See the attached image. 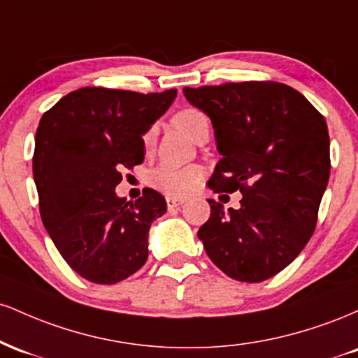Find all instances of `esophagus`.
<instances>
[{"instance_id": "1", "label": "esophagus", "mask_w": 358, "mask_h": 358, "mask_svg": "<svg viewBox=\"0 0 358 358\" xmlns=\"http://www.w3.org/2000/svg\"><path fill=\"white\" fill-rule=\"evenodd\" d=\"M185 200L183 199H178V196H166V205L168 208H176L180 207V205H183Z\"/></svg>"}]
</instances>
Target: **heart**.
I'll return each mask as SVG.
<instances>
[{
    "instance_id": "obj_1",
    "label": "heart",
    "mask_w": 358,
    "mask_h": 358,
    "mask_svg": "<svg viewBox=\"0 0 358 358\" xmlns=\"http://www.w3.org/2000/svg\"><path fill=\"white\" fill-rule=\"evenodd\" d=\"M173 124L183 131L188 138L193 141L200 138V134L207 133L208 131V117L205 116L203 110L196 108H183L178 113L173 114L171 117ZM155 127L146 129L143 134V145L146 150H150L155 143ZM203 168L200 165H188V166H173L163 163L148 173V183L156 190L166 193L171 196H183L188 195L199 187L200 182L203 180Z\"/></svg>"
}]
</instances>
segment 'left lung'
<instances>
[{"mask_svg": "<svg viewBox=\"0 0 358 358\" xmlns=\"http://www.w3.org/2000/svg\"><path fill=\"white\" fill-rule=\"evenodd\" d=\"M212 119L222 159L208 180L215 193L241 192V208L210 217L199 239L220 271L261 282L296 259L313 236L330 176L327 121L303 94L273 80L185 87Z\"/></svg>", "mask_w": 358, "mask_h": 358, "instance_id": "8db88e82", "label": "left lung"}]
</instances>
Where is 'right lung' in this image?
<instances>
[{
	"instance_id": "1",
	"label": "right lung",
	"mask_w": 358,
	"mask_h": 358,
	"mask_svg": "<svg viewBox=\"0 0 358 358\" xmlns=\"http://www.w3.org/2000/svg\"><path fill=\"white\" fill-rule=\"evenodd\" d=\"M176 97V89L82 87L40 119L34 178L42 222L62 257L82 278L116 285L143 268L148 231L166 212L158 192L136 202L114 192L121 170L143 163V134Z\"/></svg>"
}]
</instances>
